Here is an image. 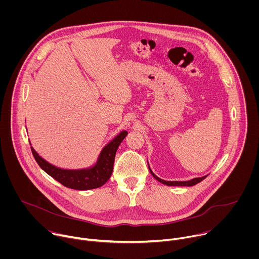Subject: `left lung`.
<instances>
[{"label": "left lung", "mask_w": 259, "mask_h": 259, "mask_svg": "<svg viewBox=\"0 0 259 259\" xmlns=\"http://www.w3.org/2000/svg\"><path fill=\"white\" fill-rule=\"evenodd\" d=\"M149 169H150L152 175H153L158 181H160V182H162L163 184H166V186H169V187H193V186H195V184L201 182L203 179H205V178L207 177V175H206V176L197 177V178H194V179H191V180H188V181H166V180H163V179L159 178L157 175H155L154 172L152 171V169L150 168V166H149Z\"/></svg>", "instance_id": "obj_1"}]
</instances>
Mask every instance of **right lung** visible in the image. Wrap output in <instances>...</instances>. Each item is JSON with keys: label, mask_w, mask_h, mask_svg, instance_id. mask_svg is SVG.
Returning a JSON list of instances; mask_svg holds the SVG:
<instances>
[{"label": "right lung", "mask_w": 259, "mask_h": 259, "mask_svg": "<svg viewBox=\"0 0 259 259\" xmlns=\"http://www.w3.org/2000/svg\"><path fill=\"white\" fill-rule=\"evenodd\" d=\"M127 131H122L112 141L107 143L100 153L96 164L87 169L66 170L57 168L41 158L32 147L31 153L39 166L62 186L78 191H88L102 187L113 173L115 157L119 145L127 136Z\"/></svg>", "instance_id": "add662e5"}]
</instances>
